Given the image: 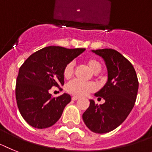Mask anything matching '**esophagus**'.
Returning <instances> with one entry per match:
<instances>
[{"label": "esophagus", "mask_w": 152, "mask_h": 152, "mask_svg": "<svg viewBox=\"0 0 152 152\" xmlns=\"http://www.w3.org/2000/svg\"><path fill=\"white\" fill-rule=\"evenodd\" d=\"M79 99V98L78 97H76V96H72V100H73V101H76V100Z\"/></svg>", "instance_id": "esophagus-1"}]
</instances>
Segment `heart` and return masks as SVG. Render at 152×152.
I'll list each match as a JSON object with an SVG mask.
<instances>
[{
  "instance_id": "obj_1",
  "label": "heart",
  "mask_w": 152,
  "mask_h": 152,
  "mask_svg": "<svg viewBox=\"0 0 152 152\" xmlns=\"http://www.w3.org/2000/svg\"><path fill=\"white\" fill-rule=\"evenodd\" d=\"M86 63L90 70L94 73H98L101 71L102 65L99 60L93 58H90L86 60ZM73 69H74V64L72 62L69 63L66 66L64 71H63V76L66 79H69L72 76L73 73ZM96 89V84L93 83H84L80 80H74L69 82L66 86V91L73 95V96L82 97L86 96L89 92H92Z\"/></svg>"
}]
</instances>
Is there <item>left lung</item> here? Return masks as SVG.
<instances>
[{
    "label": "left lung",
    "instance_id": "1",
    "mask_svg": "<svg viewBox=\"0 0 152 152\" xmlns=\"http://www.w3.org/2000/svg\"><path fill=\"white\" fill-rule=\"evenodd\" d=\"M103 59L107 68L106 83L97 97L105 99L102 105L90 99L89 107L83 114L86 125L95 133L103 134L113 131L126 119L136 100L138 81L132 63L113 49L92 50Z\"/></svg>",
    "mask_w": 152,
    "mask_h": 152
}]
</instances>
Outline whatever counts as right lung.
<instances>
[{
    "label": "right lung",
    "mask_w": 152,
    "mask_h": 152,
    "mask_svg": "<svg viewBox=\"0 0 152 152\" xmlns=\"http://www.w3.org/2000/svg\"><path fill=\"white\" fill-rule=\"evenodd\" d=\"M86 49H66L50 46L27 58L19 69L16 99L24 120L32 127L47 129L57 122L71 96L63 93L53 98L49 90L64 84L66 66Z\"/></svg>",
    "instance_id": "add662e5"
}]
</instances>
